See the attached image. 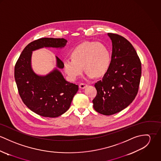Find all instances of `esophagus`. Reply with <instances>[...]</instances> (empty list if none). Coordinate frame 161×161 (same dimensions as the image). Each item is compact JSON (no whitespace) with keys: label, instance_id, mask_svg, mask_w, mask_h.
Wrapping results in <instances>:
<instances>
[{"label":"esophagus","instance_id":"1","mask_svg":"<svg viewBox=\"0 0 161 161\" xmlns=\"http://www.w3.org/2000/svg\"><path fill=\"white\" fill-rule=\"evenodd\" d=\"M87 86V84H85V83H81V84H80V85H79L80 89H85Z\"/></svg>","mask_w":161,"mask_h":161}]
</instances>
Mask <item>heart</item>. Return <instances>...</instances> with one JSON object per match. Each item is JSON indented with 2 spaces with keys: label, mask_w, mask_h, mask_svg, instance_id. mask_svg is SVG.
I'll return each mask as SVG.
<instances>
[{
  "label": "heart",
  "mask_w": 161,
  "mask_h": 161,
  "mask_svg": "<svg viewBox=\"0 0 161 161\" xmlns=\"http://www.w3.org/2000/svg\"><path fill=\"white\" fill-rule=\"evenodd\" d=\"M72 58L63 61L64 71L72 80L83 73L84 66L89 78L102 77L108 70L111 63L109 49L98 42H86L77 46L72 52Z\"/></svg>",
  "instance_id": "b5f03b06"
}]
</instances>
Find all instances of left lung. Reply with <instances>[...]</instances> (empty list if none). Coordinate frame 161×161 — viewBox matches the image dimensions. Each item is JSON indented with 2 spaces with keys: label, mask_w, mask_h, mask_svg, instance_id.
<instances>
[{
  "label": "left lung",
  "mask_w": 161,
  "mask_h": 161,
  "mask_svg": "<svg viewBox=\"0 0 161 161\" xmlns=\"http://www.w3.org/2000/svg\"><path fill=\"white\" fill-rule=\"evenodd\" d=\"M112 43L110 66L102 79L95 84L97 95L92 100L98 113L111 115L126 108L138 92L141 63L133 45L124 37L108 33Z\"/></svg>",
  "instance_id": "left-lung-1"
}]
</instances>
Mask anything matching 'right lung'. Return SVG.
I'll return each instance as SVG.
<instances>
[{"label": "right lung", "mask_w": 161, "mask_h": 161, "mask_svg": "<svg viewBox=\"0 0 161 161\" xmlns=\"http://www.w3.org/2000/svg\"><path fill=\"white\" fill-rule=\"evenodd\" d=\"M68 41L64 38H42L26 46L15 66V79L25 105L38 115L56 118L69 109L79 86L65 80L58 69L63 62L57 56L56 68L45 75L36 74L31 67L33 51L43 47L63 48Z\"/></svg>", "instance_id": "1"}]
</instances>
